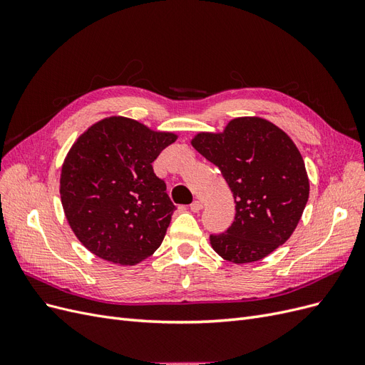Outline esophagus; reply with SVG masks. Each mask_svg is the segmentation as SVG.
I'll use <instances>...</instances> for the list:
<instances>
[{
  "label": "esophagus",
  "mask_w": 365,
  "mask_h": 365,
  "mask_svg": "<svg viewBox=\"0 0 365 365\" xmlns=\"http://www.w3.org/2000/svg\"><path fill=\"white\" fill-rule=\"evenodd\" d=\"M190 210H192L193 213L201 212V210H202V202H201V201H193V202L190 204Z\"/></svg>",
  "instance_id": "esophagus-1"
}]
</instances>
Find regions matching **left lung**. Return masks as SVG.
Segmentation results:
<instances>
[{
	"label": "left lung",
	"mask_w": 365,
	"mask_h": 365,
	"mask_svg": "<svg viewBox=\"0 0 365 365\" xmlns=\"http://www.w3.org/2000/svg\"><path fill=\"white\" fill-rule=\"evenodd\" d=\"M192 146L216 164L236 202L235 222L210 236L231 263L262 260L283 245L300 222L309 178L291 137L262 117H237L220 132H197Z\"/></svg>",
	"instance_id": "8db88e82"
}]
</instances>
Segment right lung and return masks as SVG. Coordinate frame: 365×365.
<instances>
[{
  "label": "right lung",
  "instance_id": "add662e5",
  "mask_svg": "<svg viewBox=\"0 0 365 365\" xmlns=\"http://www.w3.org/2000/svg\"><path fill=\"white\" fill-rule=\"evenodd\" d=\"M176 138L111 115L73 143L61 169V202L73 233L94 256L132 267L158 250L175 205L152 163Z\"/></svg>",
  "mask_w": 365,
  "mask_h": 365
}]
</instances>
